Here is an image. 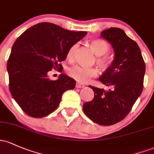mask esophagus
<instances>
[{
    "label": "esophagus",
    "instance_id": "34e87169",
    "mask_svg": "<svg viewBox=\"0 0 154 154\" xmlns=\"http://www.w3.org/2000/svg\"><path fill=\"white\" fill-rule=\"evenodd\" d=\"M84 87H85V85H84L83 84L80 83V82H77V83H76V88H82Z\"/></svg>",
    "mask_w": 154,
    "mask_h": 154
}]
</instances>
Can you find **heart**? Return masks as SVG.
Segmentation results:
<instances>
[{
  "mask_svg": "<svg viewBox=\"0 0 154 154\" xmlns=\"http://www.w3.org/2000/svg\"><path fill=\"white\" fill-rule=\"evenodd\" d=\"M78 45H72L67 52L66 58L69 60H72L74 58V53L77 50ZM90 47L92 50L97 55L96 58V63L102 69H106L109 66V57L104 55L109 51V45L107 42L102 39H94L90 42ZM98 72L95 68H87V67L80 66H74L68 69V74L71 77L77 80L79 82H88L92 77L97 75Z\"/></svg>",
  "mask_w": 154,
  "mask_h": 154,
  "instance_id": "b5f03b06",
  "label": "heart"
}]
</instances>
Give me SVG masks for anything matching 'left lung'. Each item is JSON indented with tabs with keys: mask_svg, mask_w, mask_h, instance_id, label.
Returning <instances> with one entry per match:
<instances>
[{
	"mask_svg": "<svg viewBox=\"0 0 154 154\" xmlns=\"http://www.w3.org/2000/svg\"><path fill=\"white\" fill-rule=\"evenodd\" d=\"M101 36L112 45L115 58L99 80L108 91L89 85L94 92L92 101L83 104L84 113L92 121L110 126L122 121L129 114L141 94L146 64L136 42L121 28H110Z\"/></svg>",
	"mask_w": 154,
	"mask_h": 154,
	"instance_id": "left-lung-1",
	"label": "left lung"
}]
</instances>
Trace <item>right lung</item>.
<instances>
[{
	"instance_id": "right-lung-1",
	"label": "right lung",
	"mask_w": 154,
	"mask_h": 154,
	"mask_svg": "<svg viewBox=\"0 0 154 154\" xmlns=\"http://www.w3.org/2000/svg\"><path fill=\"white\" fill-rule=\"evenodd\" d=\"M86 34L41 23L15 41L7 62L9 91L27 115L48 116L58 107L63 93L75 88L76 81L64 74L57 80H50L47 74L52 68H62L59 63L66 60L70 47Z\"/></svg>"
}]
</instances>
